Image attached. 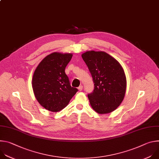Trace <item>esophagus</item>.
<instances>
[{
    "label": "esophagus",
    "instance_id": "esophagus-1",
    "mask_svg": "<svg viewBox=\"0 0 159 159\" xmlns=\"http://www.w3.org/2000/svg\"><path fill=\"white\" fill-rule=\"evenodd\" d=\"M78 89H79V90H80V91H82V89H83V86H82V85H80V86L78 87Z\"/></svg>",
    "mask_w": 159,
    "mask_h": 159
}]
</instances>
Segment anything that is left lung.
I'll list each match as a JSON object with an SVG mask.
<instances>
[{
	"label": "left lung",
	"instance_id": "1",
	"mask_svg": "<svg viewBox=\"0 0 159 159\" xmlns=\"http://www.w3.org/2000/svg\"><path fill=\"white\" fill-rule=\"evenodd\" d=\"M91 74L94 89L88 94L93 109L99 114L115 111L123 101L126 79L120 63L104 52L88 51L82 55Z\"/></svg>",
	"mask_w": 159,
	"mask_h": 159
}]
</instances>
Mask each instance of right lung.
<instances>
[{"mask_svg": "<svg viewBox=\"0 0 159 159\" xmlns=\"http://www.w3.org/2000/svg\"><path fill=\"white\" fill-rule=\"evenodd\" d=\"M72 57V53H52L42 60L34 72L32 87L35 98L48 111H61L78 91L71 87L65 72Z\"/></svg>", "mask_w": 159, "mask_h": 159, "instance_id": "obj_1", "label": "right lung"}]
</instances>
